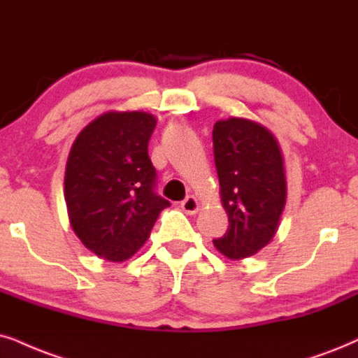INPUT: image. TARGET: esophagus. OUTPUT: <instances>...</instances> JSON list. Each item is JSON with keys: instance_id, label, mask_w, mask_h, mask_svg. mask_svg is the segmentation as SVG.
Here are the masks:
<instances>
[{"instance_id": "1", "label": "esophagus", "mask_w": 358, "mask_h": 358, "mask_svg": "<svg viewBox=\"0 0 358 358\" xmlns=\"http://www.w3.org/2000/svg\"><path fill=\"white\" fill-rule=\"evenodd\" d=\"M182 210L187 213V215H196L198 210H200V201L194 196H187L182 201Z\"/></svg>"}]
</instances>
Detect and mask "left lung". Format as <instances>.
<instances>
[{"label": "left lung", "mask_w": 358, "mask_h": 358, "mask_svg": "<svg viewBox=\"0 0 358 358\" xmlns=\"http://www.w3.org/2000/svg\"><path fill=\"white\" fill-rule=\"evenodd\" d=\"M220 194L228 213V231L213 239L233 261L268 246L279 228L287 187L279 143L257 122L229 117L213 127Z\"/></svg>", "instance_id": "8db88e82"}]
</instances>
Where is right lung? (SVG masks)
Wrapping results in <instances>:
<instances>
[{"instance_id":"add662e5","label":"right lung","mask_w":358,"mask_h":358,"mask_svg":"<svg viewBox=\"0 0 358 358\" xmlns=\"http://www.w3.org/2000/svg\"><path fill=\"white\" fill-rule=\"evenodd\" d=\"M157 119L147 112H106L72 143L64 176L67 215L87 250L122 262L145 244L170 201L155 193L148 140Z\"/></svg>"}]
</instances>
